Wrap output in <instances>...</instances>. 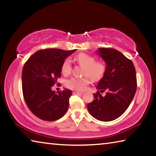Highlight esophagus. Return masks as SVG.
Instances as JSON below:
<instances>
[{
    "mask_svg": "<svg viewBox=\"0 0 156 156\" xmlns=\"http://www.w3.org/2000/svg\"><path fill=\"white\" fill-rule=\"evenodd\" d=\"M83 93V92H78V91H74L73 92V94H78V95H82Z\"/></svg>",
    "mask_w": 156,
    "mask_h": 156,
    "instance_id": "obj_1",
    "label": "esophagus"
}]
</instances>
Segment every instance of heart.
<instances>
[{"label":"heart","instance_id":"b5f03b06","mask_svg":"<svg viewBox=\"0 0 156 156\" xmlns=\"http://www.w3.org/2000/svg\"><path fill=\"white\" fill-rule=\"evenodd\" d=\"M75 60L79 64L84 67L83 75L87 76L83 78L73 77L67 81V86L69 88L77 91H83L90 83L89 77L94 81L101 79L106 72V65L102 61H95V58L90 55L80 53L76 55ZM72 63L69 58L63 61L61 66V72L64 75L69 74L72 72ZM89 76L88 77H87Z\"/></svg>","mask_w":156,"mask_h":156}]
</instances>
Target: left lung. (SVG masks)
Returning a JSON list of instances; mask_svg holds the SVG:
<instances>
[{
    "mask_svg": "<svg viewBox=\"0 0 156 156\" xmlns=\"http://www.w3.org/2000/svg\"><path fill=\"white\" fill-rule=\"evenodd\" d=\"M96 53L107 68L87 109L96 119L109 122L122 115L131 104L137 89L136 69L131 60L118 50L98 48ZM103 91H106L105 97L101 94Z\"/></svg>",
    "mask_w": 156,
    "mask_h": 156,
    "instance_id": "left-lung-1",
    "label": "left lung"
}]
</instances>
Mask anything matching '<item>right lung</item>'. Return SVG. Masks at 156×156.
Wrapping results in <instances>:
<instances>
[{
	"label": "right lung",
	"mask_w": 156,
	"mask_h": 156,
	"mask_svg": "<svg viewBox=\"0 0 156 156\" xmlns=\"http://www.w3.org/2000/svg\"><path fill=\"white\" fill-rule=\"evenodd\" d=\"M75 51L76 49L39 50L23 66V96L29 109L40 119L54 121L67 112L72 91L65 89L56 94L51 90V87L61 76L63 61Z\"/></svg>",
	"instance_id": "right-lung-1"
}]
</instances>
